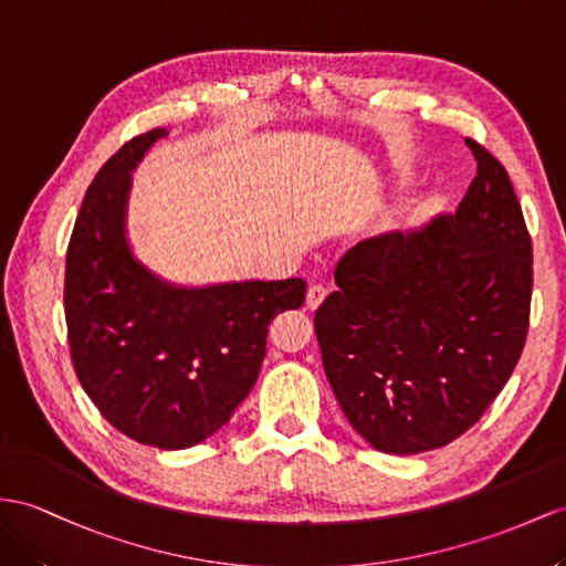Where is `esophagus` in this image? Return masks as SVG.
Masks as SVG:
<instances>
[{"label":"esophagus","instance_id":"34e87169","mask_svg":"<svg viewBox=\"0 0 566 566\" xmlns=\"http://www.w3.org/2000/svg\"><path fill=\"white\" fill-rule=\"evenodd\" d=\"M325 296H327V289H325L323 284H313V286H308V294H306V306H308L311 311H315V308L321 306V303L325 301Z\"/></svg>","mask_w":566,"mask_h":566}]
</instances>
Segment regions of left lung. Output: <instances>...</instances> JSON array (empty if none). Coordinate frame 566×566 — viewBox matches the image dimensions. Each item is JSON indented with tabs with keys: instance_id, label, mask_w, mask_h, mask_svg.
<instances>
[{
	"instance_id": "left-lung-1",
	"label": "left lung",
	"mask_w": 566,
	"mask_h": 566,
	"mask_svg": "<svg viewBox=\"0 0 566 566\" xmlns=\"http://www.w3.org/2000/svg\"><path fill=\"white\" fill-rule=\"evenodd\" d=\"M475 177L454 214L346 253L315 311L325 375L354 430L387 454L444 447L524 352L533 245L510 174L467 138Z\"/></svg>"
}]
</instances>
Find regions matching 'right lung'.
Here are the masks:
<instances>
[{
  "mask_svg": "<svg viewBox=\"0 0 566 566\" xmlns=\"http://www.w3.org/2000/svg\"><path fill=\"white\" fill-rule=\"evenodd\" d=\"M165 136L126 140L99 167L66 249L64 313L85 395L126 438L186 449L220 430L249 397L268 327L301 308L306 282L167 284L132 255L124 231L132 169Z\"/></svg>",
  "mask_w": 566,
  "mask_h": 566,
  "instance_id": "add662e5",
  "label": "right lung"
}]
</instances>
